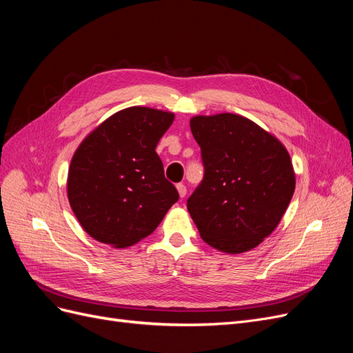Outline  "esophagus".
I'll return each mask as SVG.
<instances>
[{"instance_id": "1", "label": "esophagus", "mask_w": 353, "mask_h": 353, "mask_svg": "<svg viewBox=\"0 0 353 353\" xmlns=\"http://www.w3.org/2000/svg\"><path fill=\"white\" fill-rule=\"evenodd\" d=\"M176 190L179 197H184L187 194V187L184 184H176Z\"/></svg>"}]
</instances>
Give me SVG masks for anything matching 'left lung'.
Segmentation results:
<instances>
[{
	"label": "left lung",
	"mask_w": 353,
	"mask_h": 353,
	"mask_svg": "<svg viewBox=\"0 0 353 353\" xmlns=\"http://www.w3.org/2000/svg\"><path fill=\"white\" fill-rule=\"evenodd\" d=\"M190 128L205 165V178L187 200L200 237L230 254L254 249L293 197L290 154L279 138L240 114H199Z\"/></svg>",
	"instance_id": "left-lung-1"
}]
</instances>
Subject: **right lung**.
Masks as SVG:
<instances>
[{"mask_svg": "<svg viewBox=\"0 0 353 353\" xmlns=\"http://www.w3.org/2000/svg\"><path fill=\"white\" fill-rule=\"evenodd\" d=\"M175 114L134 105L92 130L74 152L68 199L85 232L125 249L157 228L178 200L156 153Z\"/></svg>", "mask_w": 353, "mask_h": 353, "instance_id": "1", "label": "right lung"}]
</instances>
